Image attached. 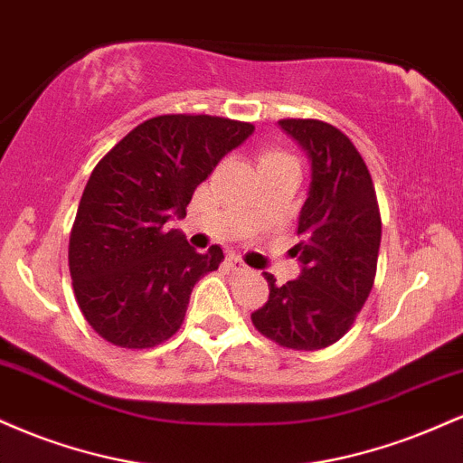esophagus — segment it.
Returning <instances> with one entry per match:
<instances>
[{
    "label": "esophagus",
    "instance_id": "esophagus-1",
    "mask_svg": "<svg viewBox=\"0 0 463 463\" xmlns=\"http://www.w3.org/2000/svg\"><path fill=\"white\" fill-rule=\"evenodd\" d=\"M228 265H231V269H232V272H241V274L250 272V268H248V265L243 263L241 259H237L235 254H232V257H228Z\"/></svg>",
    "mask_w": 463,
    "mask_h": 463
}]
</instances>
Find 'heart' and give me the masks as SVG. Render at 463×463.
Returning <instances> with one entry per match:
<instances>
[{"instance_id":"b5f03b06","label":"heart","mask_w":463,"mask_h":463,"mask_svg":"<svg viewBox=\"0 0 463 463\" xmlns=\"http://www.w3.org/2000/svg\"><path fill=\"white\" fill-rule=\"evenodd\" d=\"M283 161H289V163H294V158L291 156H287L285 152H279V150H265L263 154H261V158H259V165H268V163H283Z\"/></svg>"}]
</instances>
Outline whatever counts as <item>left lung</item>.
<instances>
[{
    "label": "left lung",
    "mask_w": 463,
    "mask_h": 463,
    "mask_svg": "<svg viewBox=\"0 0 463 463\" xmlns=\"http://www.w3.org/2000/svg\"><path fill=\"white\" fill-rule=\"evenodd\" d=\"M280 128L309 152L313 169L296 228L302 274L285 285L263 274L269 300L252 324L279 346L311 353L342 339L368 300L381 211L368 165L342 130L320 119H280Z\"/></svg>",
    "instance_id": "obj_1"
}]
</instances>
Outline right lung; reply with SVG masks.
<instances>
[{
    "instance_id": "add662e5",
    "label": "right lung",
    "mask_w": 463,
    "mask_h": 463,
    "mask_svg": "<svg viewBox=\"0 0 463 463\" xmlns=\"http://www.w3.org/2000/svg\"><path fill=\"white\" fill-rule=\"evenodd\" d=\"M248 121L158 115L95 165L69 235V272L84 320L109 344L154 348L183 326L191 289L224 261L169 228L222 156L252 135Z\"/></svg>"
}]
</instances>
